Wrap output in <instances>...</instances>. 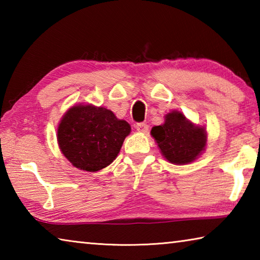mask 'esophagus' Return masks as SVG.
Listing matches in <instances>:
<instances>
[{
  "label": "esophagus",
  "mask_w": 260,
  "mask_h": 260,
  "mask_svg": "<svg viewBox=\"0 0 260 260\" xmlns=\"http://www.w3.org/2000/svg\"><path fill=\"white\" fill-rule=\"evenodd\" d=\"M135 128L138 132H140V133H148L149 127L146 122H138V124L135 125Z\"/></svg>",
  "instance_id": "esophagus-1"
}]
</instances>
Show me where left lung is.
<instances>
[{
  "label": "left lung",
  "instance_id": "obj_1",
  "mask_svg": "<svg viewBox=\"0 0 260 260\" xmlns=\"http://www.w3.org/2000/svg\"><path fill=\"white\" fill-rule=\"evenodd\" d=\"M151 135L161 155L177 165L197 159L205 150L208 141L205 127L192 124L180 111L167 113L164 124L152 127Z\"/></svg>",
  "mask_w": 260,
  "mask_h": 260
}]
</instances>
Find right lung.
Returning <instances> with one entry per match:
<instances>
[{
  "label": "right lung",
  "mask_w": 260,
  "mask_h": 260,
  "mask_svg": "<svg viewBox=\"0 0 260 260\" xmlns=\"http://www.w3.org/2000/svg\"><path fill=\"white\" fill-rule=\"evenodd\" d=\"M131 133L127 121L110 110L93 104L70 108L57 128V141L65 158L77 169L98 172L116 159Z\"/></svg>",
  "instance_id": "add662e5"
}]
</instances>
